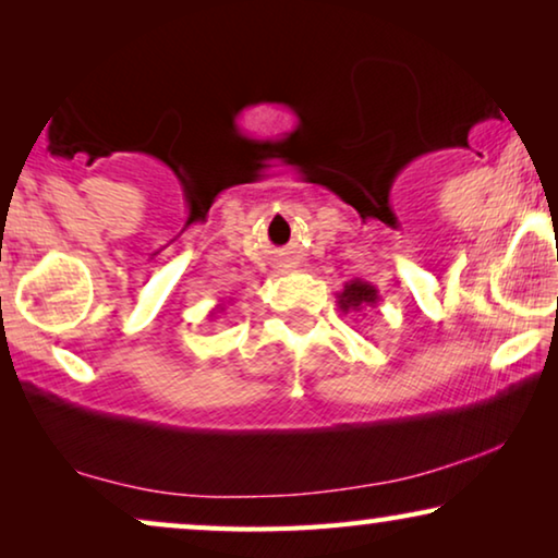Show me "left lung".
Returning a JSON list of instances; mask_svg holds the SVG:
<instances>
[{
  "instance_id": "obj_1",
  "label": "left lung",
  "mask_w": 558,
  "mask_h": 558,
  "mask_svg": "<svg viewBox=\"0 0 558 558\" xmlns=\"http://www.w3.org/2000/svg\"><path fill=\"white\" fill-rule=\"evenodd\" d=\"M378 302H380L378 289L373 287L371 281H363V279L348 281V284L342 287V292H338V307L342 315H348V312H353V315H363L365 310L378 307Z\"/></svg>"
}]
</instances>
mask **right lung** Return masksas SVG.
<instances>
[{"label": "right lung", "mask_w": 558, "mask_h": 558, "mask_svg": "<svg viewBox=\"0 0 558 558\" xmlns=\"http://www.w3.org/2000/svg\"><path fill=\"white\" fill-rule=\"evenodd\" d=\"M220 310H223V302H220V304H216V307H213V310H210V317H216Z\"/></svg>", "instance_id": "1"}]
</instances>
